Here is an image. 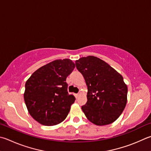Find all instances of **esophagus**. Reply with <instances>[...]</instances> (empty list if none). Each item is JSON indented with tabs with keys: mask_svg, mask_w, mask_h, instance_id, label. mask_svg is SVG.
Segmentation results:
<instances>
[{
	"mask_svg": "<svg viewBox=\"0 0 151 151\" xmlns=\"http://www.w3.org/2000/svg\"><path fill=\"white\" fill-rule=\"evenodd\" d=\"M75 97H76V98H78V96H79V94H75Z\"/></svg>",
	"mask_w": 151,
	"mask_h": 151,
	"instance_id": "34e87169",
	"label": "esophagus"
}]
</instances>
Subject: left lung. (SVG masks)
Wrapping results in <instances>:
<instances>
[{
    "mask_svg": "<svg viewBox=\"0 0 151 151\" xmlns=\"http://www.w3.org/2000/svg\"><path fill=\"white\" fill-rule=\"evenodd\" d=\"M75 65L88 88L87 102L82 106L86 118L100 126L114 122L127 101V86L121 74L94 56L81 57Z\"/></svg>",
    "mask_w": 151,
    "mask_h": 151,
    "instance_id": "left-lung-1",
    "label": "left lung"
}]
</instances>
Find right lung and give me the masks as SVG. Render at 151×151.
<instances>
[{
  "mask_svg": "<svg viewBox=\"0 0 151 151\" xmlns=\"http://www.w3.org/2000/svg\"><path fill=\"white\" fill-rule=\"evenodd\" d=\"M75 65L69 59H57L38 68L27 80L24 98L29 114L46 126L66 119L75 97L68 94L67 76Z\"/></svg>",
  "mask_w": 151,
  "mask_h": 151,
  "instance_id": "obj_1",
  "label": "right lung"
}]
</instances>
